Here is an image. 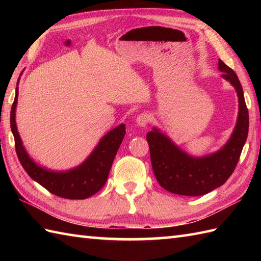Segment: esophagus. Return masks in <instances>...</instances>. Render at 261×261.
<instances>
[{"label": "esophagus", "instance_id": "1", "mask_svg": "<svg viewBox=\"0 0 261 261\" xmlns=\"http://www.w3.org/2000/svg\"><path fill=\"white\" fill-rule=\"evenodd\" d=\"M149 121H150V116H149V114H147V113H141L138 115L136 119L137 124L139 126H142V127L146 126L149 123Z\"/></svg>", "mask_w": 261, "mask_h": 261}]
</instances>
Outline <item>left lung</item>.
Listing matches in <instances>:
<instances>
[{
  "label": "left lung",
  "mask_w": 261,
  "mask_h": 261,
  "mask_svg": "<svg viewBox=\"0 0 261 261\" xmlns=\"http://www.w3.org/2000/svg\"><path fill=\"white\" fill-rule=\"evenodd\" d=\"M222 79L236 88L239 112L228 142L213 153L194 157L175 145L157 127L147 134L151 165L159 185L166 191L185 196H199L223 185L239 162L249 130V114L242 86L237 74L219 60Z\"/></svg>",
  "instance_id": "1"
}]
</instances>
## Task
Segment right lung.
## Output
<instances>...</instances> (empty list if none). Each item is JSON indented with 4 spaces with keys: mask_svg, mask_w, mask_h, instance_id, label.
<instances>
[{
    "mask_svg": "<svg viewBox=\"0 0 261 261\" xmlns=\"http://www.w3.org/2000/svg\"><path fill=\"white\" fill-rule=\"evenodd\" d=\"M18 90L19 88L16 87L14 102L12 104V109H11L10 123L15 141L16 154H18L22 167L24 168L27 174L38 184L45 187L47 191L59 197L85 199L97 193L108 180L114 157L125 135V125L122 123L114 127L113 130L109 131L99 140L98 145L94 148V150L85 159V162L77 167L64 171L47 169L33 162L22 143L15 123V109L19 95Z\"/></svg>",
    "mask_w": 261,
    "mask_h": 261,
    "instance_id": "1",
    "label": "right lung"
}]
</instances>
